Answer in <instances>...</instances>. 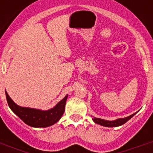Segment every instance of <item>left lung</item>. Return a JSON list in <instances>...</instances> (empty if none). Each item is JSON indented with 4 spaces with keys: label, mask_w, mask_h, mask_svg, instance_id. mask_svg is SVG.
Wrapping results in <instances>:
<instances>
[{
    "label": "left lung",
    "mask_w": 153,
    "mask_h": 153,
    "mask_svg": "<svg viewBox=\"0 0 153 153\" xmlns=\"http://www.w3.org/2000/svg\"><path fill=\"white\" fill-rule=\"evenodd\" d=\"M136 113H137V112H136ZM136 113L130 115V116H129V117H125V118L117 119L116 120H112V121L102 120V119H100V118H97V117H93V122L95 123L99 124V125L103 126L117 127V126H122L123 125L124 123H126L128 120H130V119L132 118L135 114H136Z\"/></svg>",
    "instance_id": "8db88e82"
}]
</instances>
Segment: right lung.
<instances>
[{"label": "right lung", "instance_id": "add662e5", "mask_svg": "<svg viewBox=\"0 0 153 153\" xmlns=\"http://www.w3.org/2000/svg\"><path fill=\"white\" fill-rule=\"evenodd\" d=\"M5 93L8 106L12 111L27 125L35 128H46L57 123L64 113L66 101L68 97V95L65 96L62 100L56 103V106L51 109L42 110L34 108L18 106L12 100L7 91H5Z\"/></svg>", "mask_w": 153, "mask_h": 153}]
</instances>
